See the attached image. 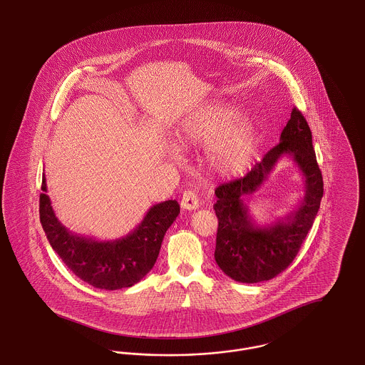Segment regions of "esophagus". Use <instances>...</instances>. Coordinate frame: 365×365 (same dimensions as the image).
Segmentation results:
<instances>
[{
  "instance_id": "esophagus-1",
  "label": "esophagus",
  "mask_w": 365,
  "mask_h": 365,
  "mask_svg": "<svg viewBox=\"0 0 365 365\" xmlns=\"http://www.w3.org/2000/svg\"><path fill=\"white\" fill-rule=\"evenodd\" d=\"M180 205L186 210H194L200 207V200L194 191H185L182 195V200H180Z\"/></svg>"
}]
</instances>
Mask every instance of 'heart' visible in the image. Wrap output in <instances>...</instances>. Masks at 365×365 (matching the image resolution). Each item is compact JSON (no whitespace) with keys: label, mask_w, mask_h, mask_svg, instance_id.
<instances>
[{"label":"heart","mask_w":365,"mask_h":365,"mask_svg":"<svg viewBox=\"0 0 365 365\" xmlns=\"http://www.w3.org/2000/svg\"><path fill=\"white\" fill-rule=\"evenodd\" d=\"M182 140L207 145L209 167L216 174L238 176L250 165L259 146L256 122L228 104L209 105L190 115L182 125ZM171 157L178 160L176 150Z\"/></svg>","instance_id":"obj_1"}]
</instances>
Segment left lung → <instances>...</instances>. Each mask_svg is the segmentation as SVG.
Returning a JSON list of instances; mask_svg holds the SVG:
<instances>
[{
    "instance_id": "obj_1",
    "label": "left lung",
    "mask_w": 365,
    "mask_h": 365,
    "mask_svg": "<svg viewBox=\"0 0 365 365\" xmlns=\"http://www.w3.org/2000/svg\"><path fill=\"white\" fill-rule=\"evenodd\" d=\"M289 155L306 179V195L284 220L260 227L248 215L242 200L259 188L280 156ZM215 194L219 227L215 260L220 269L237 282L257 283L275 278L294 260L320 208L323 176L313 150L312 133L293 108L290 120L280 134V142L241 179L220 185Z\"/></svg>"
}]
</instances>
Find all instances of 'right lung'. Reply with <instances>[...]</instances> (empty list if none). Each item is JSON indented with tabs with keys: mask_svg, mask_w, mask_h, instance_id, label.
<instances>
[{
	"mask_svg": "<svg viewBox=\"0 0 365 365\" xmlns=\"http://www.w3.org/2000/svg\"><path fill=\"white\" fill-rule=\"evenodd\" d=\"M39 219L53 250L72 274L103 290H119L138 283L155 265L167 230L180 208L175 200L153 205L138 227L115 241H96L73 234L54 215L42 178Z\"/></svg>",
	"mask_w": 365,
	"mask_h": 365,
	"instance_id": "right-lung-1",
	"label": "right lung"
}]
</instances>
